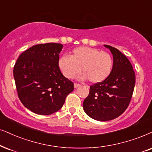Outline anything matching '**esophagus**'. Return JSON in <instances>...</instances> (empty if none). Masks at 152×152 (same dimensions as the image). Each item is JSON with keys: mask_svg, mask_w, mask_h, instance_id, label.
Listing matches in <instances>:
<instances>
[{"mask_svg": "<svg viewBox=\"0 0 152 152\" xmlns=\"http://www.w3.org/2000/svg\"><path fill=\"white\" fill-rule=\"evenodd\" d=\"M74 86L75 88H78V87H79V86H80V84H78V83H74Z\"/></svg>", "mask_w": 152, "mask_h": 152, "instance_id": "esophagus-1", "label": "esophagus"}]
</instances>
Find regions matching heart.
Masks as SVG:
<instances>
[{
	"mask_svg": "<svg viewBox=\"0 0 152 152\" xmlns=\"http://www.w3.org/2000/svg\"><path fill=\"white\" fill-rule=\"evenodd\" d=\"M112 56L109 53L91 47H78L73 50L70 57L62 56L59 59V69L65 77L74 78L83 72L80 79L93 83L102 82L110 75L113 68Z\"/></svg>",
	"mask_w": 152,
	"mask_h": 152,
	"instance_id": "heart-1",
	"label": "heart"
}]
</instances>
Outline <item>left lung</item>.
<instances>
[{
  "label": "left lung",
  "instance_id": "obj_1",
  "mask_svg": "<svg viewBox=\"0 0 152 152\" xmlns=\"http://www.w3.org/2000/svg\"><path fill=\"white\" fill-rule=\"evenodd\" d=\"M110 50L114 64L108 78L90 87L89 95L83 103L86 114L99 121L117 118L128 108L135 84V75L128 59L118 49Z\"/></svg>",
  "mask_w": 152,
  "mask_h": 152
}]
</instances>
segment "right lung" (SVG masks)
Here are the masks:
<instances>
[{
    "label": "right lung",
    "instance_id": "right-lung-1",
    "mask_svg": "<svg viewBox=\"0 0 152 152\" xmlns=\"http://www.w3.org/2000/svg\"><path fill=\"white\" fill-rule=\"evenodd\" d=\"M60 43L38 44L21 54L13 69L17 94L23 105L39 115H50L62 108L74 83L58 66Z\"/></svg>",
    "mask_w": 152,
    "mask_h": 152
}]
</instances>
